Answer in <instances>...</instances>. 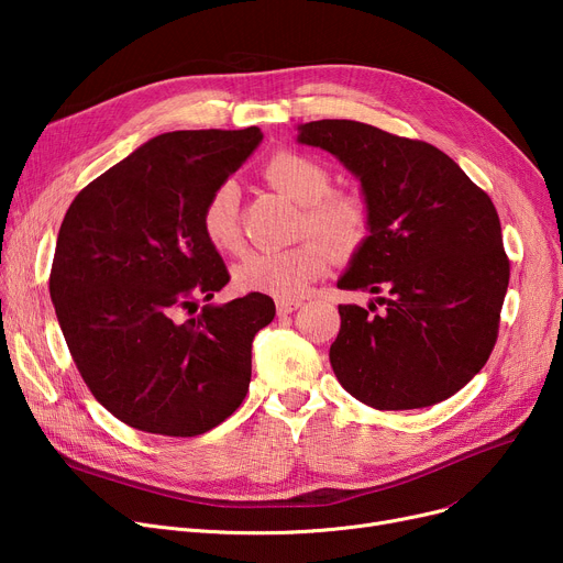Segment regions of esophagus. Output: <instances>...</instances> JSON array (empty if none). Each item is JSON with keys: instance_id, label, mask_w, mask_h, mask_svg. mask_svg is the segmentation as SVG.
I'll use <instances>...</instances> for the list:
<instances>
[{"instance_id": "34e87169", "label": "esophagus", "mask_w": 563, "mask_h": 563, "mask_svg": "<svg viewBox=\"0 0 563 563\" xmlns=\"http://www.w3.org/2000/svg\"><path fill=\"white\" fill-rule=\"evenodd\" d=\"M303 303L299 301V299H289V301H285V299H280V301H276V310H278V314H291L294 310H299Z\"/></svg>"}]
</instances>
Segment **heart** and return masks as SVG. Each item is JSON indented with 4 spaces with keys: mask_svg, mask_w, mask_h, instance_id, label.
I'll list each match as a JSON object with an SVG mask.
<instances>
[{
    "mask_svg": "<svg viewBox=\"0 0 563 563\" xmlns=\"http://www.w3.org/2000/svg\"><path fill=\"white\" fill-rule=\"evenodd\" d=\"M264 177L274 189L301 205L299 234L317 236L283 251L251 253L234 266L232 283L244 294H266L274 299H297L327 274L331 260L358 255L374 232V210L365 194L331 189L327 164L297 153L278 151L264 164ZM200 230L219 253L242 249L240 189L232 180L219 183L200 207Z\"/></svg>",
    "mask_w": 563,
    "mask_h": 563,
    "instance_id": "heart-1",
    "label": "heart"
}]
</instances>
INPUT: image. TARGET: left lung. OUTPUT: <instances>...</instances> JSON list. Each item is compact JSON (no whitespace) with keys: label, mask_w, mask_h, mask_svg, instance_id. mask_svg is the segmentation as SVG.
Here are the masks:
<instances>
[{"label":"left lung","mask_w":563,"mask_h":563,"mask_svg":"<svg viewBox=\"0 0 563 563\" xmlns=\"http://www.w3.org/2000/svg\"><path fill=\"white\" fill-rule=\"evenodd\" d=\"M299 141L335 155L374 210L367 246L340 289L378 294L386 312L338 306L331 365L342 388L378 410L433 406L488 361L509 287L493 200L435 145L356 121H312Z\"/></svg>","instance_id":"8db88e82"}]
</instances>
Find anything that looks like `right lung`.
<instances>
[{
	"instance_id": "add662e5",
	"label": "right lung",
	"mask_w": 563,
	"mask_h": 563,
	"mask_svg": "<svg viewBox=\"0 0 563 563\" xmlns=\"http://www.w3.org/2000/svg\"><path fill=\"white\" fill-rule=\"evenodd\" d=\"M262 141L257 128L166 132L86 185L58 230L49 297L93 397L132 429L191 438L240 408L266 294L202 306L228 285L200 207Z\"/></svg>"
}]
</instances>
